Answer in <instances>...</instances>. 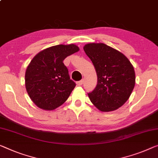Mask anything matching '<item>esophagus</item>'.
<instances>
[{
	"label": "esophagus",
	"mask_w": 158,
	"mask_h": 158,
	"mask_svg": "<svg viewBox=\"0 0 158 158\" xmlns=\"http://www.w3.org/2000/svg\"><path fill=\"white\" fill-rule=\"evenodd\" d=\"M83 83H84V80H83V79H81V80H80V81H77V85H78V86L82 85V84H83Z\"/></svg>",
	"instance_id": "34e87169"
}]
</instances>
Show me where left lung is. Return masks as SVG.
Returning <instances> with one entry per match:
<instances>
[{"label":"left lung","instance_id":"left-lung-1","mask_svg":"<svg viewBox=\"0 0 158 158\" xmlns=\"http://www.w3.org/2000/svg\"><path fill=\"white\" fill-rule=\"evenodd\" d=\"M84 50L95 68L97 85L88 93L93 104L102 111H112L130 97L135 83L133 65L123 54L103 43H90Z\"/></svg>","mask_w":158,"mask_h":158}]
</instances>
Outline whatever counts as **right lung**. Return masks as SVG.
I'll return each mask as SVG.
<instances>
[{
  "label": "right lung",
  "instance_id": "obj_1",
  "mask_svg": "<svg viewBox=\"0 0 158 158\" xmlns=\"http://www.w3.org/2000/svg\"><path fill=\"white\" fill-rule=\"evenodd\" d=\"M75 44H58L41 51L32 59L25 72V87L35 105L53 110L63 104L76 84L70 79L64 59L79 51Z\"/></svg>",
  "mask_w": 158,
  "mask_h": 158
}]
</instances>
